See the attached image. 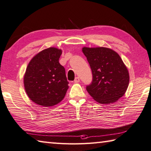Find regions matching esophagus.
Instances as JSON below:
<instances>
[{
    "label": "esophagus",
    "mask_w": 151,
    "mask_h": 151,
    "mask_svg": "<svg viewBox=\"0 0 151 151\" xmlns=\"http://www.w3.org/2000/svg\"><path fill=\"white\" fill-rule=\"evenodd\" d=\"M79 82H80V78L78 77V76H77V77L75 78V81H74V82H75V83H78Z\"/></svg>",
    "instance_id": "obj_1"
}]
</instances>
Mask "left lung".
Returning a JSON list of instances; mask_svg holds the SVG:
<instances>
[{
  "instance_id": "left-lung-1",
  "label": "left lung",
  "mask_w": 151,
  "mask_h": 151,
  "mask_svg": "<svg viewBox=\"0 0 151 151\" xmlns=\"http://www.w3.org/2000/svg\"><path fill=\"white\" fill-rule=\"evenodd\" d=\"M92 70L93 81L86 89L100 104L115 102L124 95L129 84V73L119 54L106 47H83Z\"/></svg>"
}]
</instances>
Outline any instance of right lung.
Masks as SVG:
<instances>
[{"instance_id":"1","label":"right lung","mask_w":151,"mask_h":151,"mask_svg":"<svg viewBox=\"0 0 151 151\" xmlns=\"http://www.w3.org/2000/svg\"><path fill=\"white\" fill-rule=\"evenodd\" d=\"M62 50L50 47L32 59L24 76V89L28 97L37 105L53 106L62 101L69 88L65 68L59 58Z\"/></svg>"}]
</instances>
